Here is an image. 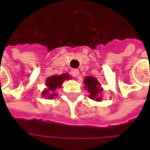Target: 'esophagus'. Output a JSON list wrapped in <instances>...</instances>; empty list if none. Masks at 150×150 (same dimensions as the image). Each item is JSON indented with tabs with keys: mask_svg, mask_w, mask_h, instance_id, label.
Listing matches in <instances>:
<instances>
[{
	"mask_svg": "<svg viewBox=\"0 0 150 150\" xmlns=\"http://www.w3.org/2000/svg\"><path fill=\"white\" fill-rule=\"evenodd\" d=\"M71 75L73 77H77L79 75V70L78 69H72L71 70Z\"/></svg>",
	"mask_w": 150,
	"mask_h": 150,
	"instance_id": "1",
	"label": "esophagus"
}]
</instances>
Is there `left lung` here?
<instances>
[{"instance_id":"left-lung-1","label":"left lung","mask_w":150,"mask_h":150,"mask_svg":"<svg viewBox=\"0 0 150 150\" xmlns=\"http://www.w3.org/2000/svg\"><path fill=\"white\" fill-rule=\"evenodd\" d=\"M84 84H85V88H88L90 99L92 100H96V101H102L101 97H100V94L102 92V88H100V83L98 82V81L92 76H88L84 79Z\"/></svg>"}]
</instances>
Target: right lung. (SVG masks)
<instances>
[{
	"instance_id": "1",
	"label": "right lung",
	"mask_w": 150,
	"mask_h": 150,
	"mask_svg": "<svg viewBox=\"0 0 150 150\" xmlns=\"http://www.w3.org/2000/svg\"><path fill=\"white\" fill-rule=\"evenodd\" d=\"M65 79L69 80V75L62 74L61 75H52V76L48 77L47 80L46 81V86L47 87V88L45 91H43L42 95L47 96V98L53 99L54 96H57V94H55L56 88H60L62 86V84Z\"/></svg>"
}]
</instances>
